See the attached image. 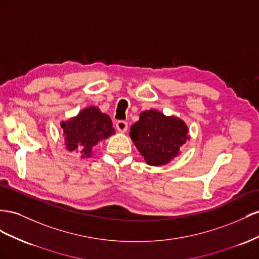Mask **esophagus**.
Returning a JSON list of instances; mask_svg holds the SVG:
<instances>
[{
  "label": "esophagus",
  "mask_w": 259,
  "mask_h": 259,
  "mask_svg": "<svg viewBox=\"0 0 259 259\" xmlns=\"http://www.w3.org/2000/svg\"><path fill=\"white\" fill-rule=\"evenodd\" d=\"M116 128H117V130L119 131V132H122V134H124V132L128 130V122L124 121V120L117 121Z\"/></svg>",
  "instance_id": "esophagus-1"
}]
</instances>
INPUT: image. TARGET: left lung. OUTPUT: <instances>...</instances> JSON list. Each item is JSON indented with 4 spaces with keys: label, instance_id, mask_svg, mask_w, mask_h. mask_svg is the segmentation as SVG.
<instances>
[{
    "label": "left lung",
    "instance_id": "obj_1",
    "mask_svg": "<svg viewBox=\"0 0 259 259\" xmlns=\"http://www.w3.org/2000/svg\"><path fill=\"white\" fill-rule=\"evenodd\" d=\"M130 137L147 165L162 166L179 156L181 146L190 139L188 125L176 116L150 109L140 114L131 125Z\"/></svg>",
    "mask_w": 259,
    "mask_h": 259
}]
</instances>
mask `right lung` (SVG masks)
Wrapping results in <instances>:
<instances>
[{"mask_svg": "<svg viewBox=\"0 0 259 259\" xmlns=\"http://www.w3.org/2000/svg\"><path fill=\"white\" fill-rule=\"evenodd\" d=\"M61 127L66 149L69 152H79L81 158L90 157L93 146L115 134L109 116L95 106L80 110L77 116L62 121Z\"/></svg>", "mask_w": 259, "mask_h": 259, "instance_id": "obj_1", "label": "right lung"}]
</instances>
